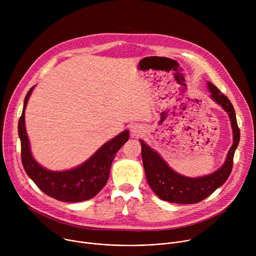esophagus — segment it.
Here are the masks:
<instances>
[{
    "mask_svg": "<svg viewBox=\"0 0 256 256\" xmlns=\"http://www.w3.org/2000/svg\"><path fill=\"white\" fill-rule=\"evenodd\" d=\"M130 134L134 138H138V136H140L142 134V130L140 126H132V130H130Z\"/></svg>",
    "mask_w": 256,
    "mask_h": 256,
    "instance_id": "esophagus-1",
    "label": "esophagus"
}]
</instances>
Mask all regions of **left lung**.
<instances>
[{
  "instance_id": "obj_1",
  "label": "left lung",
  "mask_w": 256,
  "mask_h": 256,
  "mask_svg": "<svg viewBox=\"0 0 256 256\" xmlns=\"http://www.w3.org/2000/svg\"><path fill=\"white\" fill-rule=\"evenodd\" d=\"M210 97L228 114L233 130V144L227 154L224 164L214 172L200 176L188 177L175 172L164 159L142 140V165L151 190L163 200L174 204H196L210 196L216 188L222 186L228 179L232 167L235 151L240 140V130L231 101L210 82H206Z\"/></svg>"
}]
</instances>
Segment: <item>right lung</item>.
<instances>
[{"label":"right lung","instance_id":"1","mask_svg":"<svg viewBox=\"0 0 256 256\" xmlns=\"http://www.w3.org/2000/svg\"><path fill=\"white\" fill-rule=\"evenodd\" d=\"M34 86L28 91L18 122L21 159L27 175L46 194L66 202H79L94 198L106 184L116 152L130 138L128 130L106 142L84 163L64 171L42 167L33 158L25 128V109Z\"/></svg>","mask_w":256,"mask_h":256}]
</instances>
